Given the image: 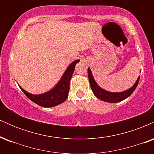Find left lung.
Returning <instances> with one entry per match:
<instances>
[{
    "instance_id": "left-lung-1",
    "label": "left lung",
    "mask_w": 154,
    "mask_h": 154,
    "mask_svg": "<svg viewBox=\"0 0 154 154\" xmlns=\"http://www.w3.org/2000/svg\"><path fill=\"white\" fill-rule=\"evenodd\" d=\"M88 78H89L90 85H91V88L93 91V93L95 96L99 99L103 100V101L109 102V103H117L120 102L122 100L126 99L128 98L130 95L133 93L135 88H137V85H138L140 76L137 77V81H136L133 86H132L130 89L127 90V91L120 92V93H112V92H109L105 91L103 88H101L97 84L96 82L95 81L93 78L92 72L90 69V68L88 69Z\"/></svg>"
}]
</instances>
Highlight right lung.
<instances>
[{"instance_id":"1","label":"right lung","mask_w":154,"mask_h":154,"mask_svg":"<svg viewBox=\"0 0 154 154\" xmlns=\"http://www.w3.org/2000/svg\"><path fill=\"white\" fill-rule=\"evenodd\" d=\"M79 60H76L69 65L65 71L62 77L56 85L51 89L50 91L40 95H34L24 91L22 88L19 86L23 93L26 95L29 99L37 103L38 105L43 107H54L62 103L68 98L69 92V83L73 72L75 71L76 64Z\"/></svg>"}]
</instances>
